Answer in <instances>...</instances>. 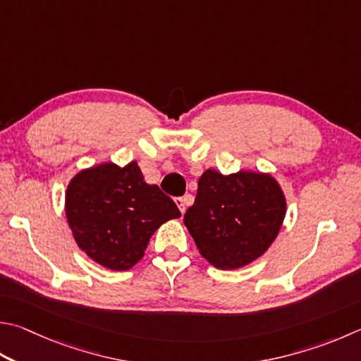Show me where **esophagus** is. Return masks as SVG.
<instances>
[{
	"instance_id": "esophagus-1",
	"label": "esophagus",
	"mask_w": 361,
	"mask_h": 361,
	"mask_svg": "<svg viewBox=\"0 0 361 361\" xmlns=\"http://www.w3.org/2000/svg\"><path fill=\"white\" fill-rule=\"evenodd\" d=\"M191 199H192L191 195H185V197H176V199H175L176 205H178L181 213L186 212V207H188V203H189V200H191Z\"/></svg>"
}]
</instances>
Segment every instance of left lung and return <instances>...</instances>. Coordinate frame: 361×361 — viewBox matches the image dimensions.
<instances>
[{
	"instance_id": "left-lung-1",
	"label": "left lung",
	"mask_w": 361,
	"mask_h": 361,
	"mask_svg": "<svg viewBox=\"0 0 361 361\" xmlns=\"http://www.w3.org/2000/svg\"><path fill=\"white\" fill-rule=\"evenodd\" d=\"M286 199L270 175L207 170L199 178L185 226L200 254L219 270H235L260 257L276 238Z\"/></svg>"
}]
</instances>
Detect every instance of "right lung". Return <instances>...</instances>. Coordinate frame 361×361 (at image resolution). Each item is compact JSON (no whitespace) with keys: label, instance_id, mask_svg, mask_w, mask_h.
I'll return each mask as SVG.
<instances>
[{"label":"right lung","instance_id":"add662e5","mask_svg":"<svg viewBox=\"0 0 361 361\" xmlns=\"http://www.w3.org/2000/svg\"><path fill=\"white\" fill-rule=\"evenodd\" d=\"M66 216L88 257L124 271L143 257L159 226L181 213L158 185L143 181L134 161L124 167L107 162L77 173L68 186Z\"/></svg>","mask_w":361,"mask_h":361}]
</instances>
